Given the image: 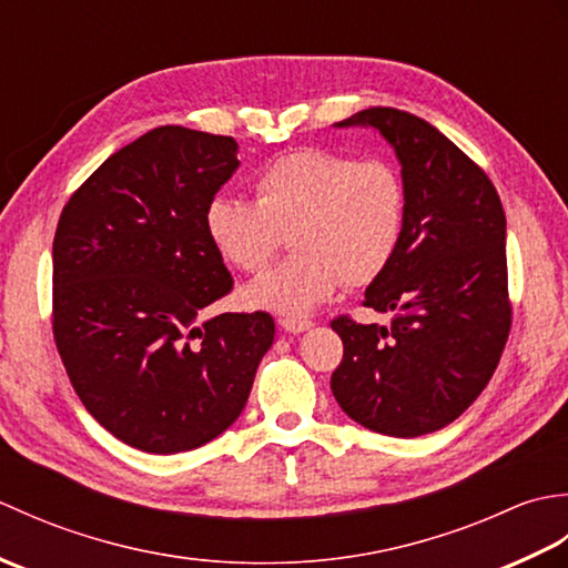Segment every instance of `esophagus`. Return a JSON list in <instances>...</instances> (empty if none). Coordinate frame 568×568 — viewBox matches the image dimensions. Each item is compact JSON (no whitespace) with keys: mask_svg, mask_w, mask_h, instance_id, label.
Here are the masks:
<instances>
[{"mask_svg":"<svg viewBox=\"0 0 568 568\" xmlns=\"http://www.w3.org/2000/svg\"><path fill=\"white\" fill-rule=\"evenodd\" d=\"M281 327L285 332H291V334H300V332H307L312 327V322L310 320H297V317H283Z\"/></svg>","mask_w":568,"mask_h":568,"instance_id":"1","label":"esophagus"}]
</instances>
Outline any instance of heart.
I'll use <instances>...</instances> for the list:
<instances>
[{
	"instance_id": "heart-1",
	"label": "heart",
	"mask_w": 568,
	"mask_h": 568,
	"mask_svg": "<svg viewBox=\"0 0 568 568\" xmlns=\"http://www.w3.org/2000/svg\"><path fill=\"white\" fill-rule=\"evenodd\" d=\"M253 192L256 202L216 195L204 207V234L236 271H263L291 234V256L241 291L253 310L307 315L344 281H378L400 248L405 187L385 159L291 151L261 168Z\"/></svg>"
}]
</instances>
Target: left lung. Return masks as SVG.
Instances as JSON below:
<instances>
[{"mask_svg": "<svg viewBox=\"0 0 568 568\" xmlns=\"http://www.w3.org/2000/svg\"><path fill=\"white\" fill-rule=\"evenodd\" d=\"M373 126L403 165L405 232L364 307L388 327L332 320L344 358L332 393L344 413L388 437L449 425L486 388L513 327L505 212L484 168L419 119L371 106L339 126Z\"/></svg>", "mask_w": 568, "mask_h": 568, "instance_id": "1", "label": "left lung"}]
</instances>
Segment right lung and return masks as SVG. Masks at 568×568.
Listing matches in <instances>:
<instances>
[{"label": "right lung", "mask_w": 568, "mask_h": 568, "mask_svg": "<svg viewBox=\"0 0 568 568\" xmlns=\"http://www.w3.org/2000/svg\"><path fill=\"white\" fill-rule=\"evenodd\" d=\"M236 141L159 126L72 192L53 239V339L88 413L149 454L190 452L234 425L275 336L268 312L202 320L234 277L204 207Z\"/></svg>", "instance_id": "obj_1"}]
</instances>
